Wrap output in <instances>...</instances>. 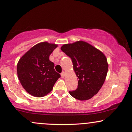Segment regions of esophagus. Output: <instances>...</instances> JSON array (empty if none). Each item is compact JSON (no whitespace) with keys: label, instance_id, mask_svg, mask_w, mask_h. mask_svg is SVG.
<instances>
[{"label":"esophagus","instance_id":"1","mask_svg":"<svg viewBox=\"0 0 132 132\" xmlns=\"http://www.w3.org/2000/svg\"><path fill=\"white\" fill-rule=\"evenodd\" d=\"M61 77H65V72H62V73H61Z\"/></svg>","mask_w":132,"mask_h":132}]
</instances>
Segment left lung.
Instances as JSON below:
<instances>
[{
	"mask_svg": "<svg viewBox=\"0 0 132 132\" xmlns=\"http://www.w3.org/2000/svg\"><path fill=\"white\" fill-rule=\"evenodd\" d=\"M61 50L71 59L78 86L70 94L79 100H87L97 94L105 81L108 63L100 50L83 41L64 44Z\"/></svg>",
	"mask_w": 132,
	"mask_h": 132,
	"instance_id": "left-lung-1",
	"label": "left lung"
}]
</instances>
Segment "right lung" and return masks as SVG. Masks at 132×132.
<instances>
[{
	"label": "right lung",
	"mask_w": 132,
	"mask_h": 132,
	"mask_svg": "<svg viewBox=\"0 0 132 132\" xmlns=\"http://www.w3.org/2000/svg\"><path fill=\"white\" fill-rule=\"evenodd\" d=\"M57 44L42 42L35 45L19 59L18 78L29 94L42 97L48 94L61 75L55 71L49 56Z\"/></svg>",
	"instance_id": "right-lung-1"
}]
</instances>
